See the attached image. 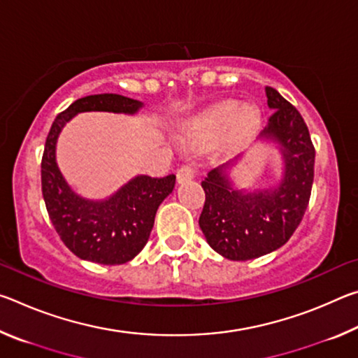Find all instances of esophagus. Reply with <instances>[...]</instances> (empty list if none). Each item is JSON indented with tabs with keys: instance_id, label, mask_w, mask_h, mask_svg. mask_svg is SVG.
<instances>
[{
	"instance_id": "obj_1",
	"label": "esophagus",
	"mask_w": 358,
	"mask_h": 358,
	"mask_svg": "<svg viewBox=\"0 0 358 358\" xmlns=\"http://www.w3.org/2000/svg\"><path fill=\"white\" fill-rule=\"evenodd\" d=\"M194 175H196V171H194L192 166H189V164L181 166L177 172V181L181 185V183H185V181L192 180Z\"/></svg>"
}]
</instances>
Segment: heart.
Here are the masks:
<instances>
[{
    "mask_svg": "<svg viewBox=\"0 0 358 358\" xmlns=\"http://www.w3.org/2000/svg\"><path fill=\"white\" fill-rule=\"evenodd\" d=\"M259 123L260 113L256 107L241 106L238 101H224L191 120L183 131V137L189 143H202L230 126L234 137L243 138L256 131Z\"/></svg>",
    "mask_w": 358,
    "mask_h": 358,
    "instance_id": "heart-1",
    "label": "heart"
}]
</instances>
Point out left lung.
Listing matches in <instances>:
<instances>
[{"label":"left lung","mask_w":358,"mask_h":358,"mask_svg":"<svg viewBox=\"0 0 358 358\" xmlns=\"http://www.w3.org/2000/svg\"><path fill=\"white\" fill-rule=\"evenodd\" d=\"M266 104L275 110L260 141L278 145L282 177L264 189H238L230 180L240 156L210 171L202 181L205 205L199 226L213 250L229 260H251L276 251L292 237L310 202L314 151L300 112L275 88L266 87Z\"/></svg>","instance_id":"1"}]
</instances>
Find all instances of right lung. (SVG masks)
<instances>
[{
  "mask_svg": "<svg viewBox=\"0 0 358 358\" xmlns=\"http://www.w3.org/2000/svg\"><path fill=\"white\" fill-rule=\"evenodd\" d=\"M143 102L121 94L85 96L62 112L48 132L41 164L42 196L53 227L77 257L102 265H120L143 250L161 202L173 191L175 175L151 178L137 175L102 201L85 199L72 189L57 164V141L68 121L82 112L134 115Z\"/></svg>",
  "mask_w": 358,
  "mask_h": 358,
  "instance_id": "add662e5",
  "label": "right lung"
}]
</instances>
